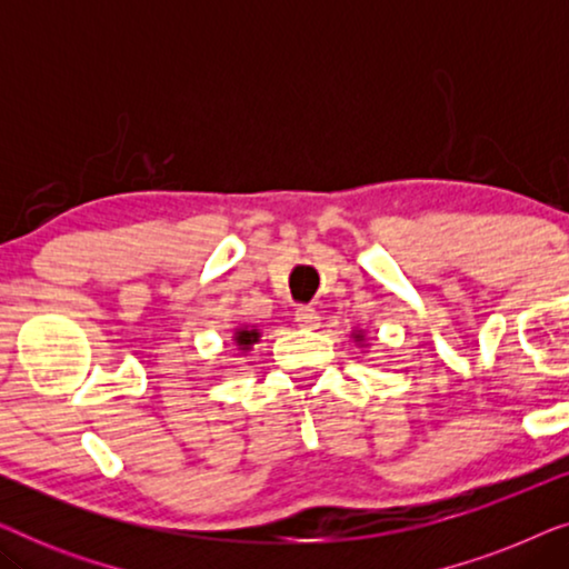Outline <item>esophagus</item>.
<instances>
[{
  "mask_svg": "<svg viewBox=\"0 0 569 569\" xmlns=\"http://www.w3.org/2000/svg\"><path fill=\"white\" fill-rule=\"evenodd\" d=\"M318 310L313 306H298L295 308V321H298L300 329H316L318 326Z\"/></svg>",
  "mask_w": 569,
  "mask_h": 569,
  "instance_id": "34e87169",
  "label": "esophagus"
}]
</instances>
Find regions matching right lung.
I'll use <instances>...</instances> for the list:
<instances>
[{
  "label": "right lung",
  "mask_w": 569,
  "mask_h": 569,
  "mask_svg": "<svg viewBox=\"0 0 569 569\" xmlns=\"http://www.w3.org/2000/svg\"><path fill=\"white\" fill-rule=\"evenodd\" d=\"M256 339H259V331H253V329H251V331H246V329L236 331V341H238V345L243 347V349H246V347H251Z\"/></svg>",
  "instance_id": "right-lung-1"
}]
</instances>
